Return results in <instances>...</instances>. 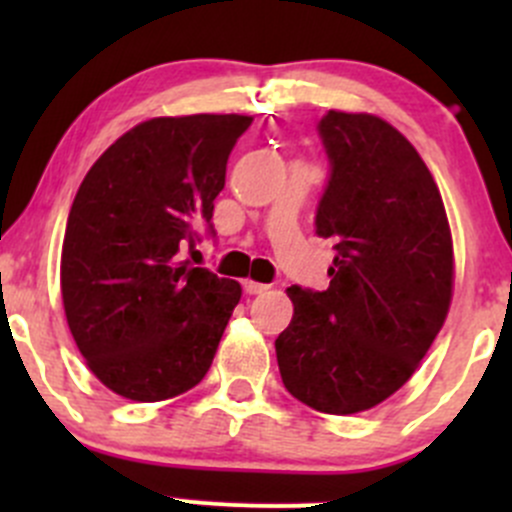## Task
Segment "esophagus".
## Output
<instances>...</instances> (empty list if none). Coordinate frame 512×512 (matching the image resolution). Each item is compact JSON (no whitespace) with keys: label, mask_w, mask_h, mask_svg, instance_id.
I'll list each match as a JSON object with an SVG mask.
<instances>
[{"label":"esophagus","mask_w":512,"mask_h":512,"mask_svg":"<svg viewBox=\"0 0 512 512\" xmlns=\"http://www.w3.org/2000/svg\"><path fill=\"white\" fill-rule=\"evenodd\" d=\"M242 289H245L247 294H265L270 285H262V282H252V280H245L242 282Z\"/></svg>","instance_id":"obj_1"}]
</instances>
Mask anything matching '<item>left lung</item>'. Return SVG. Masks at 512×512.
<instances>
[{"label": "left lung", "mask_w": 512, "mask_h": 512, "mask_svg": "<svg viewBox=\"0 0 512 512\" xmlns=\"http://www.w3.org/2000/svg\"><path fill=\"white\" fill-rule=\"evenodd\" d=\"M329 180L317 235L334 242L324 292L289 287L282 384L322 414H359L399 391L446 322L453 242L416 148L381 118L329 111L317 126Z\"/></svg>", "instance_id": "left-lung-1"}]
</instances>
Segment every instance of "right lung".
<instances>
[{
  "mask_svg": "<svg viewBox=\"0 0 512 512\" xmlns=\"http://www.w3.org/2000/svg\"><path fill=\"white\" fill-rule=\"evenodd\" d=\"M250 116L151 118L91 165L61 247L66 322L103 386L131 401L185 394L208 374L242 289L180 260L215 235V198Z\"/></svg>",
  "mask_w": 512,
  "mask_h": 512,
  "instance_id": "1",
  "label": "right lung"
}]
</instances>
